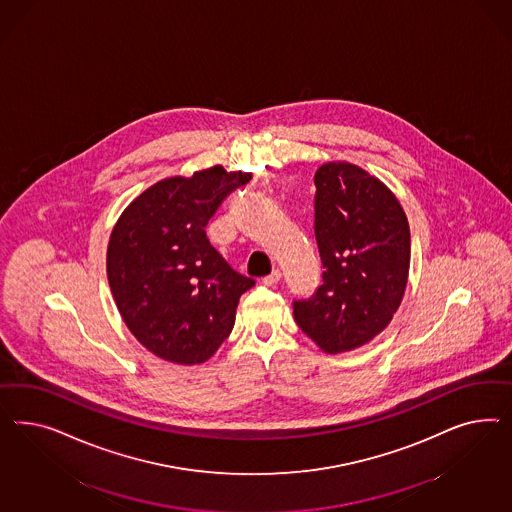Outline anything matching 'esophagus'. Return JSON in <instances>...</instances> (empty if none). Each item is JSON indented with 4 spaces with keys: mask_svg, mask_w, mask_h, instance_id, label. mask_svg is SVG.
<instances>
[{
    "mask_svg": "<svg viewBox=\"0 0 512 512\" xmlns=\"http://www.w3.org/2000/svg\"><path fill=\"white\" fill-rule=\"evenodd\" d=\"M279 279H281V272L276 268V270H272L268 276H264L263 283L264 285H268V287H272V285L278 283Z\"/></svg>",
    "mask_w": 512,
    "mask_h": 512,
    "instance_id": "esophagus-1",
    "label": "esophagus"
}]
</instances>
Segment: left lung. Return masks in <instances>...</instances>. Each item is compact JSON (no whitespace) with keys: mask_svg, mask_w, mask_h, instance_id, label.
<instances>
[{"mask_svg":"<svg viewBox=\"0 0 512 512\" xmlns=\"http://www.w3.org/2000/svg\"><path fill=\"white\" fill-rule=\"evenodd\" d=\"M315 240L323 283L296 300V325L328 355L381 334L402 304L411 234L402 204L379 178L347 161L315 172Z\"/></svg>","mask_w":512,"mask_h":512,"instance_id":"8db88e82","label":"left lung"}]
</instances>
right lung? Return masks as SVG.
Returning <instances> with one entry per match:
<instances>
[{"label":"right lung","instance_id":"1","mask_svg":"<svg viewBox=\"0 0 512 512\" xmlns=\"http://www.w3.org/2000/svg\"><path fill=\"white\" fill-rule=\"evenodd\" d=\"M251 172L221 165L159 180L118 217L107 276L131 334L155 357L193 366L229 338L238 300L255 281L234 272L206 236V223Z\"/></svg>","mask_w":512,"mask_h":512}]
</instances>
